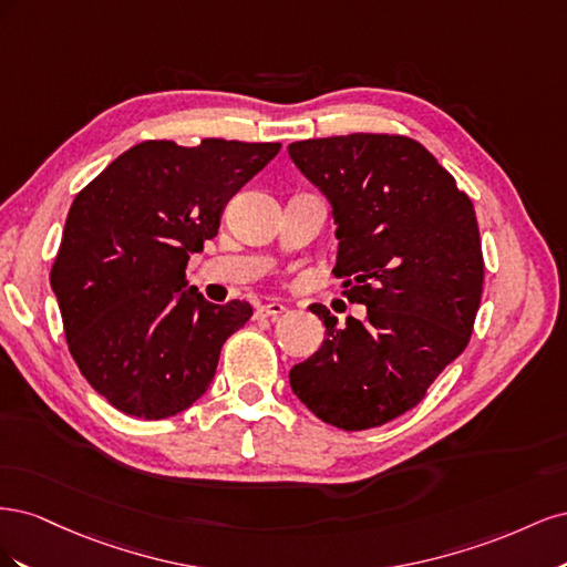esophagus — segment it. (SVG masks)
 <instances>
[{"label":"esophagus","mask_w":567,"mask_h":567,"mask_svg":"<svg viewBox=\"0 0 567 567\" xmlns=\"http://www.w3.org/2000/svg\"><path fill=\"white\" fill-rule=\"evenodd\" d=\"M288 312V307L284 305V302H279V300H271V302H267L265 307H260V317H271V319H279V317H284Z\"/></svg>","instance_id":"34e87169"}]
</instances>
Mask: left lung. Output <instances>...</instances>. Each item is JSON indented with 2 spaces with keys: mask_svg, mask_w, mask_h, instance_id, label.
Returning a JSON list of instances; mask_svg holds the SVG:
<instances>
[{
  "mask_svg": "<svg viewBox=\"0 0 567 567\" xmlns=\"http://www.w3.org/2000/svg\"><path fill=\"white\" fill-rule=\"evenodd\" d=\"M288 156L329 198L333 274L367 307V319L346 323L310 307L326 338L290 369V388L321 421L367 431L414 409L468 346L485 279L473 203L402 134L305 140Z\"/></svg>",
  "mask_w": 567,
  "mask_h": 567,
  "instance_id": "obj_1",
  "label": "left lung"
}]
</instances>
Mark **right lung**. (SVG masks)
<instances>
[{"label": "right lung", "mask_w": 567, "mask_h": 567, "mask_svg": "<svg viewBox=\"0 0 567 567\" xmlns=\"http://www.w3.org/2000/svg\"><path fill=\"white\" fill-rule=\"evenodd\" d=\"M279 148L142 142L75 196L49 279L75 364L123 414L161 421L192 406L252 317L246 300L213 305L186 288L184 269Z\"/></svg>", "instance_id": "1"}]
</instances>
